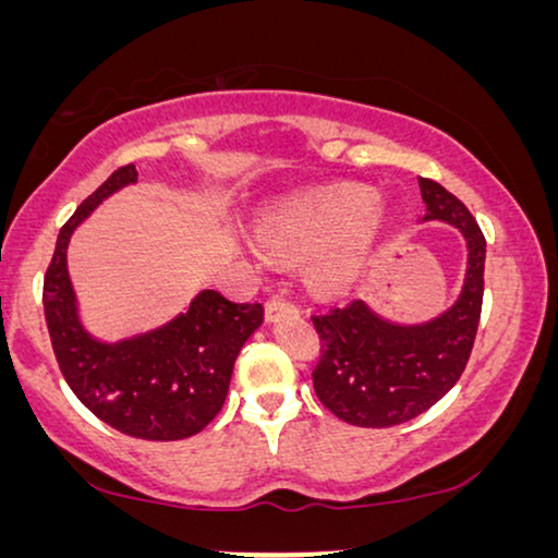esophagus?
Segmentation results:
<instances>
[{"label": "esophagus", "mask_w": 558, "mask_h": 558, "mask_svg": "<svg viewBox=\"0 0 558 558\" xmlns=\"http://www.w3.org/2000/svg\"><path fill=\"white\" fill-rule=\"evenodd\" d=\"M296 304L284 300L281 294H274L269 302H266V317L274 319V317H281V315H296Z\"/></svg>", "instance_id": "esophagus-1"}]
</instances>
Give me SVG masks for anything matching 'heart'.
I'll list each match as a JSON object with an SVG mask.
<instances>
[{"instance_id":"obj_1","label":"heart","mask_w":558,"mask_h":558,"mask_svg":"<svg viewBox=\"0 0 558 558\" xmlns=\"http://www.w3.org/2000/svg\"><path fill=\"white\" fill-rule=\"evenodd\" d=\"M386 231L384 205L355 185L296 195L262 220V239L274 251L315 256L310 277L323 292L353 284L380 254Z\"/></svg>"}]
</instances>
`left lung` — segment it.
Listing matches in <instances>:
<instances>
[{
  "mask_svg": "<svg viewBox=\"0 0 558 558\" xmlns=\"http://www.w3.org/2000/svg\"><path fill=\"white\" fill-rule=\"evenodd\" d=\"M429 220H445L468 239L470 264L462 296L426 325L399 327L373 315L361 300L312 315L319 361L312 371L317 399L342 422L386 429L432 409L470 361L483 312L485 235L460 197L418 178Z\"/></svg>",
  "mask_w": 558,
  "mask_h": 558,
  "instance_id": "8db88e82",
  "label": "left lung"
}]
</instances>
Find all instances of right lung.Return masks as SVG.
I'll list each match as a JSON object with an SVG mask.
<instances>
[{"instance_id": "obj_1", "label": "right lung", "mask_w": 558, "mask_h": 558, "mask_svg": "<svg viewBox=\"0 0 558 558\" xmlns=\"http://www.w3.org/2000/svg\"><path fill=\"white\" fill-rule=\"evenodd\" d=\"M134 180V165L119 167L60 228L43 281L45 323L60 373L101 422L136 439H187L218 416L235 357L264 323V304L231 302L216 289H205L187 312L159 330L111 345L88 338L75 317L65 266L68 241L104 197Z\"/></svg>"}]
</instances>
